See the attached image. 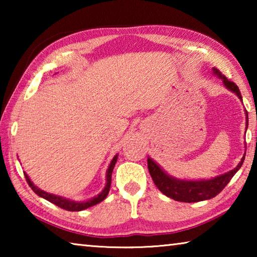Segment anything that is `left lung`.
I'll use <instances>...</instances> for the list:
<instances>
[{"label": "left lung", "instance_id": "left-lung-1", "mask_svg": "<svg viewBox=\"0 0 257 257\" xmlns=\"http://www.w3.org/2000/svg\"><path fill=\"white\" fill-rule=\"evenodd\" d=\"M213 75L216 76L219 79L222 80L223 86L230 92H232L234 95H237L238 98L242 102V97L239 90L238 86L233 84L232 81H229L227 77H224L217 69H212ZM246 115V130L248 125V114L245 110ZM246 153H243V156L240 160V162L231 171H228L223 175L216 176L211 179H197V180H187V179H178L176 177H172L165 172L160 165L155 162L153 159L150 156L147 158V167H149L150 175L153 179L155 186L158 187L160 191L165 195V196L170 197L178 202L185 203H196L201 201H206L215 197L217 194L222 190L228 182L231 180V178L236 175V172L241 168L245 160Z\"/></svg>", "mask_w": 257, "mask_h": 257}]
</instances>
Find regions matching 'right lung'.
I'll return each instance as SVG.
<instances>
[{
    "mask_svg": "<svg viewBox=\"0 0 257 257\" xmlns=\"http://www.w3.org/2000/svg\"><path fill=\"white\" fill-rule=\"evenodd\" d=\"M116 160H118V154L114 155V158L112 159L110 165H108L107 170H106V182H105V186H104L103 190L99 193L97 196H95L90 199H87V201H72V199H69L67 197H63V196H59V195H55V194H51V193H47V191L42 190L41 188H38L37 186L34 185V182L30 180L29 176L27 173H25V177H26V180H27L28 185L30 188L34 190L35 194H37L40 197H43L46 201H49L51 203L55 204L56 206H59L61 208H63V210L66 211H71V212H77V211H82V210H86V208H88L90 206H94L96 205V204L101 203L102 201L106 198L108 191H110V187H111V178H112V172H113V169H114V165L116 163Z\"/></svg>",
    "mask_w": 257,
    "mask_h": 257,
    "instance_id": "right-lung-1",
    "label": "right lung"
}]
</instances>
